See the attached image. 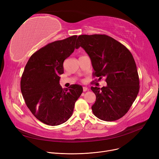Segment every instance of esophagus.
I'll use <instances>...</instances> for the list:
<instances>
[{"label":"esophagus","instance_id":"1","mask_svg":"<svg viewBox=\"0 0 159 159\" xmlns=\"http://www.w3.org/2000/svg\"><path fill=\"white\" fill-rule=\"evenodd\" d=\"M88 90V88L86 87V86H84L83 87V91H86Z\"/></svg>","mask_w":159,"mask_h":159}]
</instances>
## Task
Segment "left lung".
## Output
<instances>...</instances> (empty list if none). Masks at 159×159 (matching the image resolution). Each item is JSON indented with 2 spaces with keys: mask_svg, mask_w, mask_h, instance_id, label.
<instances>
[{
  "mask_svg": "<svg viewBox=\"0 0 159 159\" xmlns=\"http://www.w3.org/2000/svg\"><path fill=\"white\" fill-rule=\"evenodd\" d=\"M77 45L89 56L93 77H106L107 86L91 87L96 95L91 106L99 119L114 121L129 110L139 91V77L134 58L129 49L106 35H82Z\"/></svg>",
  "mask_w": 159,
  "mask_h": 159,
  "instance_id": "obj_1",
  "label": "left lung"
}]
</instances>
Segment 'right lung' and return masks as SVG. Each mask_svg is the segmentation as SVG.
<instances>
[{
  "label": "right lung",
  "instance_id": "add662e5",
  "mask_svg": "<svg viewBox=\"0 0 159 159\" xmlns=\"http://www.w3.org/2000/svg\"><path fill=\"white\" fill-rule=\"evenodd\" d=\"M77 38L73 35L49 43L33 53L28 60L20 80L25 103L35 117L49 126H58L73 114L75 103L82 93L77 84L62 89L60 75L63 62L75 49Z\"/></svg>",
  "mask_w": 159,
  "mask_h": 159
}]
</instances>
